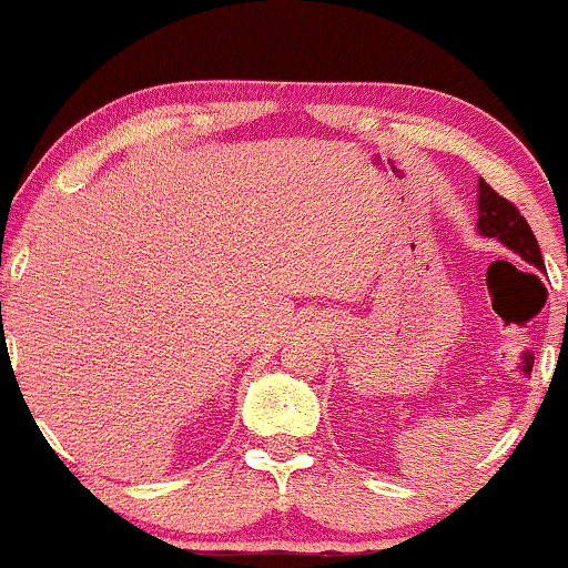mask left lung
<instances>
[{
	"label": "left lung",
	"instance_id": "1",
	"mask_svg": "<svg viewBox=\"0 0 568 568\" xmlns=\"http://www.w3.org/2000/svg\"><path fill=\"white\" fill-rule=\"evenodd\" d=\"M478 234L499 240L501 245H507L510 251L518 253L524 262H529L537 266L539 272H545L542 253H539L537 237H534L531 226L526 224L524 216H520L518 207H515L510 200L499 197L484 179L478 181Z\"/></svg>",
	"mask_w": 568,
	"mask_h": 568
}]
</instances>
